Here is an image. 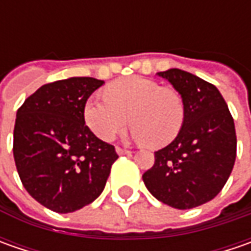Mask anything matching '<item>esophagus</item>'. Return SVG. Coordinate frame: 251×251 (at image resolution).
I'll return each mask as SVG.
<instances>
[{"label":"esophagus","mask_w":251,"mask_h":251,"mask_svg":"<svg viewBox=\"0 0 251 251\" xmlns=\"http://www.w3.org/2000/svg\"><path fill=\"white\" fill-rule=\"evenodd\" d=\"M116 152H117L119 155H130L131 153V151L123 150V148H120V147H117V148H116Z\"/></svg>","instance_id":"34e87169"}]
</instances>
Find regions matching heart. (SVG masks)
<instances>
[{"instance_id": "obj_1", "label": "heart", "mask_w": 251, "mask_h": 251, "mask_svg": "<svg viewBox=\"0 0 251 251\" xmlns=\"http://www.w3.org/2000/svg\"><path fill=\"white\" fill-rule=\"evenodd\" d=\"M83 119L92 132L109 142L128 124L134 140L163 148L180 134L186 120V104L173 88L141 76L110 83L104 98L93 96L85 103Z\"/></svg>"}]
</instances>
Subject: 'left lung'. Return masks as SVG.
I'll use <instances>...</instances> for the list:
<instances>
[{
  "label": "left lung",
  "instance_id": "1",
  "mask_svg": "<svg viewBox=\"0 0 251 251\" xmlns=\"http://www.w3.org/2000/svg\"><path fill=\"white\" fill-rule=\"evenodd\" d=\"M168 79L186 104V120L175 141L155 152L142 175L150 193L177 209L202 205L224 188L236 159V131L222 95L212 83L172 68Z\"/></svg>",
  "mask_w": 251,
  "mask_h": 251
}]
</instances>
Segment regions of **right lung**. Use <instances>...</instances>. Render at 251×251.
<instances>
[{"label": "right lung", "mask_w": 251, "mask_h": 251, "mask_svg": "<svg viewBox=\"0 0 251 251\" xmlns=\"http://www.w3.org/2000/svg\"><path fill=\"white\" fill-rule=\"evenodd\" d=\"M103 81L73 76L40 86L16 111L14 159L26 191L68 214L99 197L119 158L85 126L83 107Z\"/></svg>", "instance_id": "right-lung-1"}]
</instances>
